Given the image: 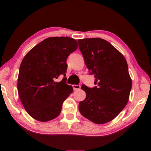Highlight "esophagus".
<instances>
[{"label":"esophagus","mask_w":151,"mask_h":151,"mask_svg":"<svg viewBox=\"0 0 151 151\" xmlns=\"http://www.w3.org/2000/svg\"><path fill=\"white\" fill-rule=\"evenodd\" d=\"M73 89H75V90H78V89H81V85H73Z\"/></svg>","instance_id":"34e87169"}]
</instances>
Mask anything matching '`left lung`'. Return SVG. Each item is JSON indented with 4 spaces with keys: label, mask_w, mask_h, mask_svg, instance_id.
<instances>
[{
    "label": "left lung",
    "mask_w": 151,
    "mask_h": 151,
    "mask_svg": "<svg viewBox=\"0 0 151 151\" xmlns=\"http://www.w3.org/2000/svg\"><path fill=\"white\" fill-rule=\"evenodd\" d=\"M84 62L97 86L86 91L85 100L80 102L79 111L89 121L104 124L113 120L129 102L132 79L126 59L108 41L99 37L78 40Z\"/></svg>",
    "instance_id": "left-lung-1"
}]
</instances>
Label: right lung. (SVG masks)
Listing matches in <instances>:
<instances>
[{"mask_svg": "<svg viewBox=\"0 0 151 151\" xmlns=\"http://www.w3.org/2000/svg\"><path fill=\"white\" fill-rule=\"evenodd\" d=\"M78 43L69 37H50L28 52L21 63L17 79L20 100L27 113L41 122L58 116L63 101L73 88L66 78L55 82L60 75L65 76L66 60L77 49Z\"/></svg>", "mask_w": 151, "mask_h": 151, "instance_id": "1", "label": "right lung"}]
</instances>
